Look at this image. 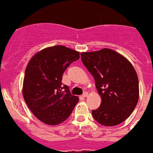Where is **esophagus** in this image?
Wrapping results in <instances>:
<instances>
[{"instance_id": "1", "label": "esophagus", "mask_w": 153, "mask_h": 153, "mask_svg": "<svg viewBox=\"0 0 153 153\" xmlns=\"http://www.w3.org/2000/svg\"><path fill=\"white\" fill-rule=\"evenodd\" d=\"M82 96L83 97H87V96H88V93H87V92H84V93H83Z\"/></svg>"}]
</instances>
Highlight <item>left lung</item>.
<instances>
[{"instance_id": "obj_1", "label": "left lung", "mask_w": 153, "mask_h": 153, "mask_svg": "<svg viewBox=\"0 0 153 153\" xmlns=\"http://www.w3.org/2000/svg\"><path fill=\"white\" fill-rule=\"evenodd\" d=\"M81 60L94 78L102 102L93 117L105 126H114L131 114L139 99L137 72L129 60L110 48L81 53Z\"/></svg>"}]
</instances>
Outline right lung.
Masks as SVG:
<instances>
[{
	"mask_svg": "<svg viewBox=\"0 0 153 153\" xmlns=\"http://www.w3.org/2000/svg\"><path fill=\"white\" fill-rule=\"evenodd\" d=\"M79 57L78 51L55 45L38 51L28 62L22 94L29 109L41 122L58 125L70 116L79 99L62 84V76Z\"/></svg>",
	"mask_w": 153,
	"mask_h": 153,
	"instance_id": "obj_1",
	"label": "right lung"
}]
</instances>
